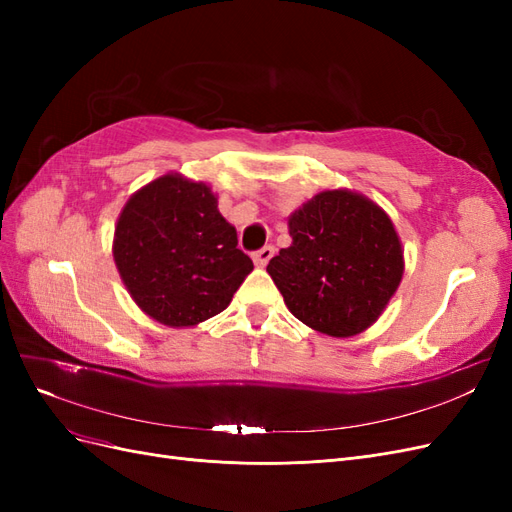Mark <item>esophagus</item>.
<instances>
[{"label":"esophagus","mask_w":512,"mask_h":512,"mask_svg":"<svg viewBox=\"0 0 512 512\" xmlns=\"http://www.w3.org/2000/svg\"><path fill=\"white\" fill-rule=\"evenodd\" d=\"M273 254H275V247H273V245L260 247V250H256V252L252 254L254 265H256V267H267V262L273 258Z\"/></svg>","instance_id":"34e87169"}]
</instances>
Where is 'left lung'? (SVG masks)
<instances>
[{
    "label": "left lung",
    "instance_id": "obj_1",
    "mask_svg": "<svg viewBox=\"0 0 512 512\" xmlns=\"http://www.w3.org/2000/svg\"><path fill=\"white\" fill-rule=\"evenodd\" d=\"M288 226L292 245L267 271L292 316L333 337L371 327L404 273L389 215L361 194L327 190L294 211Z\"/></svg>",
    "mask_w": 512,
    "mask_h": 512
}]
</instances>
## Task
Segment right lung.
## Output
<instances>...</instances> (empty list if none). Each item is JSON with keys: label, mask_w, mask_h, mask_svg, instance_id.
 Listing matches in <instances>:
<instances>
[{"label": "right lung", "mask_w": 512, "mask_h": 512, "mask_svg": "<svg viewBox=\"0 0 512 512\" xmlns=\"http://www.w3.org/2000/svg\"><path fill=\"white\" fill-rule=\"evenodd\" d=\"M113 256L136 305L168 327L224 312L254 269L211 188L179 175L151 181L128 200Z\"/></svg>", "instance_id": "obj_1"}]
</instances>
